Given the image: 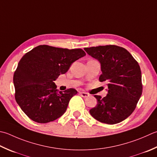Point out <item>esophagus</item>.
<instances>
[{"mask_svg": "<svg viewBox=\"0 0 157 157\" xmlns=\"http://www.w3.org/2000/svg\"><path fill=\"white\" fill-rule=\"evenodd\" d=\"M79 94H80L81 96L84 98H86L89 97V94L86 93H85V92H81V93H79Z\"/></svg>", "mask_w": 157, "mask_h": 157, "instance_id": "obj_1", "label": "esophagus"}]
</instances>
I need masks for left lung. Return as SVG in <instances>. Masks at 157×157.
I'll use <instances>...</instances> for the list:
<instances>
[{
  "instance_id": "obj_1",
  "label": "left lung",
  "mask_w": 157,
  "mask_h": 157,
  "mask_svg": "<svg viewBox=\"0 0 157 157\" xmlns=\"http://www.w3.org/2000/svg\"><path fill=\"white\" fill-rule=\"evenodd\" d=\"M84 50L99 60L102 71L99 81L108 87L106 97L94 95L97 105L90 113L103 123L123 121L133 112L142 93L139 64L126 49L117 45L85 48Z\"/></svg>"
}]
</instances>
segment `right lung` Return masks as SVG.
<instances>
[{
    "label": "right lung",
    "instance_id": "add662e5",
    "mask_svg": "<svg viewBox=\"0 0 157 157\" xmlns=\"http://www.w3.org/2000/svg\"><path fill=\"white\" fill-rule=\"evenodd\" d=\"M85 55L82 49L47 45H39L24 55L14 72L13 84L15 101L28 117L48 123L64 114L78 91L69 88L58 92L54 81Z\"/></svg>",
    "mask_w": 157,
    "mask_h": 157
}]
</instances>
